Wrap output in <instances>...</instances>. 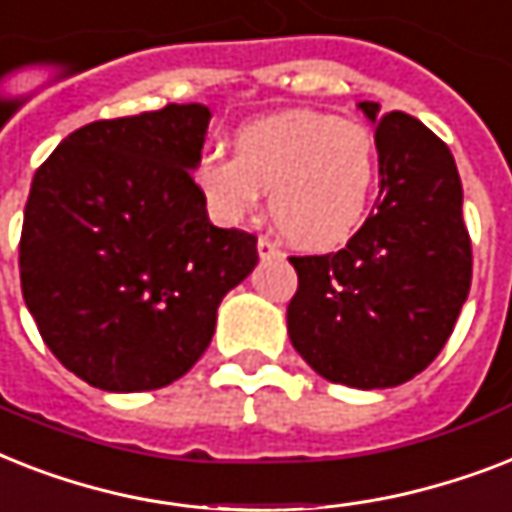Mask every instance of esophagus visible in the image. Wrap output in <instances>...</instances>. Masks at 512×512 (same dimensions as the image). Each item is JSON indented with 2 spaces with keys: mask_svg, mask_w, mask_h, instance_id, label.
Wrapping results in <instances>:
<instances>
[{
  "mask_svg": "<svg viewBox=\"0 0 512 512\" xmlns=\"http://www.w3.org/2000/svg\"><path fill=\"white\" fill-rule=\"evenodd\" d=\"M256 251H259L261 259H269V256H277L280 253V248H277L269 237H259V243H256Z\"/></svg>",
  "mask_w": 512,
  "mask_h": 512,
  "instance_id": "obj_1",
  "label": "esophagus"
}]
</instances>
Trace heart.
<instances>
[{
    "label": "heart",
    "mask_w": 512,
    "mask_h": 512,
    "mask_svg": "<svg viewBox=\"0 0 512 512\" xmlns=\"http://www.w3.org/2000/svg\"><path fill=\"white\" fill-rule=\"evenodd\" d=\"M378 147L367 126L333 113L285 110L232 134V158L203 155L192 182L216 222L237 224L269 190V216L290 243L327 251L346 243L370 211Z\"/></svg>",
    "instance_id": "heart-1"
}]
</instances>
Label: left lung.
<instances>
[{
	"label": "left lung",
	"mask_w": 512,
	"mask_h": 512,
	"mask_svg": "<svg viewBox=\"0 0 512 512\" xmlns=\"http://www.w3.org/2000/svg\"><path fill=\"white\" fill-rule=\"evenodd\" d=\"M375 124L380 192L346 248L290 256L293 349L351 388L407 383L439 357L473 275L463 185L449 147L418 118L359 102Z\"/></svg>",
	"instance_id": "8db88e82"
}]
</instances>
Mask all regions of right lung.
I'll return each instance as SVG.
<instances>
[{"instance_id":"add662e5","label":"right lung","mask_w":512,"mask_h":512,"mask_svg":"<svg viewBox=\"0 0 512 512\" xmlns=\"http://www.w3.org/2000/svg\"><path fill=\"white\" fill-rule=\"evenodd\" d=\"M211 110L166 105L68 134L36 169L20 288L49 351L102 391H153L208 349L216 309L259 261L208 222L190 171Z\"/></svg>"}]
</instances>
